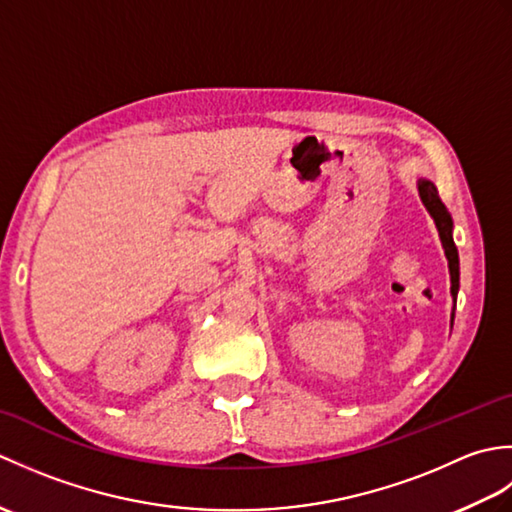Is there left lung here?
<instances>
[{"label":"left lung","mask_w":512,"mask_h":512,"mask_svg":"<svg viewBox=\"0 0 512 512\" xmlns=\"http://www.w3.org/2000/svg\"><path fill=\"white\" fill-rule=\"evenodd\" d=\"M418 193H420V200L422 204L427 206L429 215L433 217V222H436V228L440 233V242L444 248V255L449 259V275H451V297L453 303L458 299V290H460V259H458V248H455L453 242V220H451V213L447 211V206L442 204L440 195L436 184L429 182V180H418ZM455 314L451 312V323H453Z\"/></svg>","instance_id":"8db88e82"}]
</instances>
